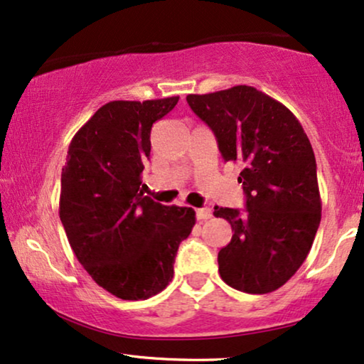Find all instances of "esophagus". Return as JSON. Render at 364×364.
<instances>
[{
	"mask_svg": "<svg viewBox=\"0 0 364 364\" xmlns=\"http://www.w3.org/2000/svg\"><path fill=\"white\" fill-rule=\"evenodd\" d=\"M196 218L200 221H206L211 218V210L210 208H200V210H196Z\"/></svg>",
	"mask_w": 364,
	"mask_h": 364,
	"instance_id": "1",
	"label": "esophagus"
}]
</instances>
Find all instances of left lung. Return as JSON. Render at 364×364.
<instances>
[{
  "instance_id": "1",
  "label": "left lung",
  "mask_w": 364,
  "mask_h": 364,
  "mask_svg": "<svg viewBox=\"0 0 364 364\" xmlns=\"http://www.w3.org/2000/svg\"><path fill=\"white\" fill-rule=\"evenodd\" d=\"M186 101L215 133L223 159L243 168L246 210L215 206L232 228L218 253L221 279L250 294L274 291L304 263L321 221L311 143L287 106L253 86Z\"/></svg>"
}]
</instances>
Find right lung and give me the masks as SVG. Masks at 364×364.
I'll return each mask as SVG.
<instances>
[{
	"label": "right lung",
	"instance_id": "obj_1",
	"mask_svg": "<svg viewBox=\"0 0 364 364\" xmlns=\"http://www.w3.org/2000/svg\"><path fill=\"white\" fill-rule=\"evenodd\" d=\"M178 100L101 106L73 136L61 171L60 218L73 253L98 287L128 301L168 287L178 246L196 223L193 208L139 191L153 123Z\"/></svg>",
	"mask_w": 364,
	"mask_h": 364
}]
</instances>
